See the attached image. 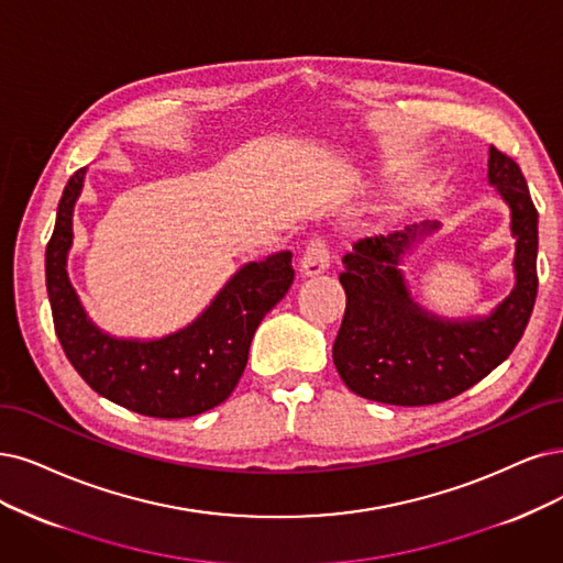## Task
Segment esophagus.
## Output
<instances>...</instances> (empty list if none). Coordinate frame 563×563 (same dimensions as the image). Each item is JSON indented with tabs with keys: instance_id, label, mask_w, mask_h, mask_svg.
<instances>
[{
	"instance_id": "1",
	"label": "esophagus",
	"mask_w": 563,
	"mask_h": 563,
	"mask_svg": "<svg viewBox=\"0 0 563 563\" xmlns=\"http://www.w3.org/2000/svg\"><path fill=\"white\" fill-rule=\"evenodd\" d=\"M329 262H331L329 247H327V243L322 239L310 241L306 245L303 253H301V257H299V266H301V271H303L306 276H320V274H324V271L329 268Z\"/></svg>"
}]
</instances>
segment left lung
<instances>
[{"label": "left lung", "mask_w": 563, "mask_h": 563, "mask_svg": "<svg viewBox=\"0 0 563 563\" xmlns=\"http://www.w3.org/2000/svg\"><path fill=\"white\" fill-rule=\"evenodd\" d=\"M489 185L510 208L515 285L487 316L443 318L427 310L404 276V260L441 222L362 239L343 257L345 316L334 341L339 376L355 394L391 406L448 401L508 360L538 292V211L512 157L489 148Z\"/></svg>", "instance_id": "obj_1"}]
</instances>
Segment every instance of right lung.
Here are the masks:
<instances>
[{
    "mask_svg": "<svg viewBox=\"0 0 563 563\" xmlns=\"http://www.w3.org/2000/svg\"><path fill=\"white\" fill-rule=\"evenodd\" d=\"M86 169L62 192L46 247V287L55 334L67 360L99 397L148 418H192L222 404L239 385L250 341L295 280L292 253L243 264L201 313L159 339H124L99 329L69 280L74 206Z\"/></svg>",
    "mask_w": 563,
    "mask_h": 563,
    "instance_id": "obj_1",
    "label": "right lung"
}]
</instances>
